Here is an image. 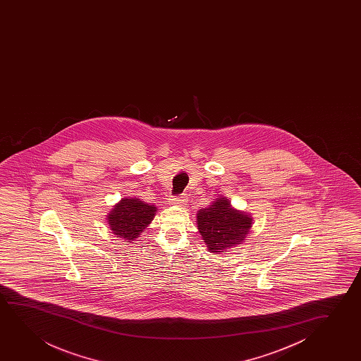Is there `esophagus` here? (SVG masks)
<instances>
[{"label":"esophagus","mask_w":361,"mask_h":361,"mask_svg":"<svg viewBox=\"0 0 361 361\" xmlns=\"http://www.w3.org/2000/svg\"><path fill=\"white\" fill-rule=\"evenodd\" d=\"M188 197L186 195L178 196V197H171L169 200L170 204H178V206H185L188 203Z\"/></svg>","instance_id":"esophagus-1"}]
</instances>
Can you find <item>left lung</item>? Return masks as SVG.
<instances>
[{
  "label": "left lung",
  "mask_w": 361,
  "mask_h": 361,
  "mask_svg": "<svg viewBox=\"0 0 361 361\" xmlns=\"http://www.w3.org/2000/svg\"><path fill=\"white\" fill-rule=\"evenodd\" d=\"M196 222L208 250L216 254L229 252L245 242L254 223L250 214L232 207L223 196L216 198L208 207L201 208Z\"/></svg>",
  "instance_id": "obj_1"
}]
</instances>
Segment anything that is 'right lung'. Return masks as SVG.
<instances>
[{"label":"right lung","instance_id":"obj_1","mask_svg":"<svg viewBox=\"0 0 361 361\" xmlns=\"http://www.w3.org/2000/svg\"><path fill=\"white\" fill-rule=\"evenodd\" d=\"M157 211L154 204L144 202L140 198L123 197L111 209L107 224L116 237L133 243L152 223Z\"/></svg>","mask_w":361,"mask_h":361}]
</instances>
